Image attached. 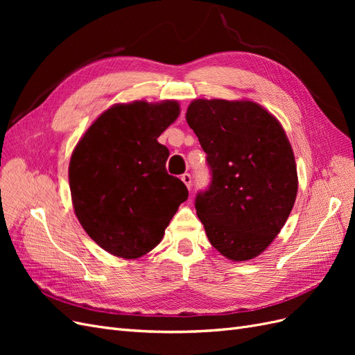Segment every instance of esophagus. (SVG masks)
Listing matches in <instances>:
<instances>
[{"label": "esophagus", "mask_w": 355, "mask_h": 355, "mask_svg": "<svg viewBox=\"0 0 355 355\" xmlns=\"http://www.w3.org/2000/svg\"><path fill=\"white\" fill-rule=\"evenodd\" d=\"M180 179H182V182H184V184L187 185V188L191 189V185H192V178H191V175H189V173H184V175L180 176Z\"/></svg>", "instance_id": "34e87169"}]
</instances>
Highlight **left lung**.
Wrapping results in <instances>:
<instances>
[{"mask_svg": "<svg viewBox=\"0 0 355 355\" xmlns=\"http://www.w3.org/2000/svg\"><path fill=\"white\" fill-rule=\"evenodd\" d=\"M187 121L211 180L196 210L209 241L231 261L261 254L282 231L297 194L295 155L282 124L250 101L197 99Z\"/></svg>", "mask_w": 355, "mask_h": 355, "instance_id": "1", "label": "left lung"}]
</instances>
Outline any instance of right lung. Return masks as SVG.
Returning a JSON list of instances; mask_svg holds the SVG:
<instances>
[{
  "label": "right lung",
  "instance_id": "add662e5",
  "mask_svg": "<svg viewBox=\"0 0 355 355\" xmlns=\"http://www.w3.org/2000/svg\"><path fill=\"white\" fill-rule=\"evenodd\" d=\"M179 115V103L115 105L75 146L69 187L75 214L103 250L124 259L163 240L188 189L166 170L168 149L158 136Z\"/></svg>",
  "mask_w": 355,
  "mask_h": 355
}]
</instances>
